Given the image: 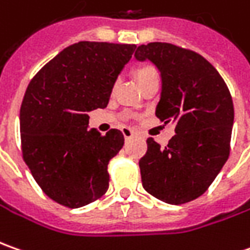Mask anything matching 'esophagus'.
<instances>
[{
  "label": "esophagus",
  "mask_w": 250,
  "mask_h": 250,
  "mask_svg": "<svg viewBox=\"0 0 250 250\" xmlns=\"http://www.w3.org/2000/svg\"><path fill=\"white\" fill-rule=\"evenodd\" d=\"M122 133H123V135H125V140L131 138V137L134 135V131L130 128V127H123V128H122Z\"/></svg>",
  "instance_id": "esophagus-1"
}]
</instances>
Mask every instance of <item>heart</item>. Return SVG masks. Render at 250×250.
Segmentation results:
<instances>
[{
  "label": "heart",
  "instance_id": "obj_1",
  "mask_svg": "<svg viewBox=\"0 0 250 250\" xmlns=\"http://www.w3.org/2000/svg\"><path fill=\"white\" fill-rule=\"evenodd\" d=\"M134 77L138 83V85H141L142 83L148 82L151 79H159L158 70L152 65H141L134 69Z\"/></svg>",
  "mask_w": 250,
  "mask_h": 250
}]
</instances>
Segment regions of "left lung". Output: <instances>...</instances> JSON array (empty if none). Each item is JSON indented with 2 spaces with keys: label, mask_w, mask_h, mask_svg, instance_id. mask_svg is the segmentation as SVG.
<instances>
[{
  "label": "left lung",
  "mask_w": 250,
  "mask_h": 250,
  "mask_svg": "<svg viewBox=\"0 0 250 250\" xmlns=\"http://www.w3.org/2000/svg\"><path fill=\"white\" fill-rule=\"evenodd\" d=\"M134 58L149 61L162 80L155 115L176 123V135L160 148L148 138L140 159L144 189L170 205L196 199L210 187L229 155L232 98L219 72L203 56L167 42H149Z\"/></svg>",
  "instance_id": "left-lung-1"
}]
</instances>
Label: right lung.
Returning a JSON list of instances; mask_svg holds the SVG:
<instances>
[{
    "label": "right lung",
    "instance_id": "add662e5",
    "mask_svg": "<svg viewBox=\"0 0 250 250\" xmlns=\"http://www.w3.org/2000/svg\"><path fill=\"white\" fill-rule=\"evenodd\" d=\"M134 44L80 41L65 48L31 80L21 106L26 165L41 189L67 208L97 201L109 188V160L125 137L88 128V112L106 108Z\"/></svg>",
    "mask_w": 250,
    "mask_h": 250
}]
</instances>
